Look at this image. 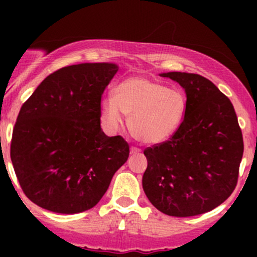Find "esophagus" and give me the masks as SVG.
Masks as SVG:
<instances>
[{
  "mask_svg": "<svg viewBox=\"0 0 257 257\" xmlns=\"http://www.w3.org/2000/svg\"><path fill=\"white\" fill-rule=\"evenodd\" d=\"M142 149H139V148L137 147H131V154H138V153H141Z\"/></svg>",
  "mask_w": 257,
  "mask_h": 257,
  "instance_id": "esophagus-1",
  "label": "esophagus"
}]
</instances>
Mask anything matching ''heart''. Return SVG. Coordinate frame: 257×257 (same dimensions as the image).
Here are the masks:
<instances>
[{"instance_id":"b5f03b06","label":"heart","mask_w":257,"mask_h":257,"mask_svg":"<svg viewBox=\"0 0 257 257\" xmlns=\"http://www.w3.org/2000/svg\"><path fill=\"white\" fill-rule=\"evenodd\" d=\"M186 98L177 88L147 77H131L114 88V97L100 100V113L110 128H118L124 114L131 116L133 136L145 144L169 139L183 123Z\"/></svg>"}]
</instances>
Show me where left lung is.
Segmentation results:
<instances>
[{
    "instance_id": "8db88e82",
    "label": "left lung",
    "mask_w": 257,
    "mask_h": 257,
    "mask_svg": "<svg viewBox=\"0 0 257 257\" xmlns=\"http://www.w3.org/2000/svg\"><path fill=\"white\" fill-rule=\"evenodd\" d=\"M185 90L183 123L168 142L147 148L143 189L150 203L170 216L204 214L234 191L243 141L231 102L203 76L168 72Z\"/></svg>"
}]
</instances>
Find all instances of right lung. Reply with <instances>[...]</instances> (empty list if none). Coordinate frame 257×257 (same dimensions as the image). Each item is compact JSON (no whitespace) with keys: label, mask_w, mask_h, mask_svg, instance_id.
Here are the masks:
<instances>
[{"label":"right lung","mask_w":257,"mask_h":257,"mask_svg":"<svg viewBox=\"0 0 257 257\" xmlns=\"http://www.w3.org/2000/svg\"><path fill=\"white\" fill-rule=\"evenodd\" d=\"M118 69L105 62L63 67L21 107L11 160L36 205L58 214L92 209L126 162L128 143L100 128V99Z\"/></svg>","instance_id":"right-lung-1"}]
</instances>
